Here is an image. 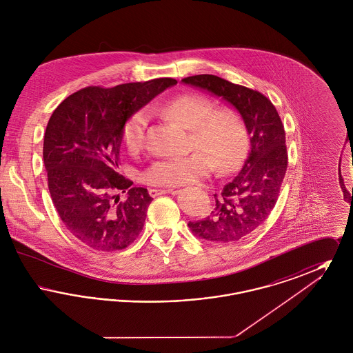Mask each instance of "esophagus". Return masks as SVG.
<instances>
[{"label":"esophagus","mask_w":353,"mask_h":353,"mask_svg":"<svg viewBox=\"0 0 353 353\" xmlns=\"http://www.w3.org/2000/svg\"><path fill=\"white\" fill-rule=\"evenodd\" d=\"M173 192V189H170V188H164V189H150V194H151L152 197H156V196H161V194H167V193H172Z\"/></svg>","instance_id":"obj_1"}]
</instances>
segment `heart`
<instances>
[{"label": "heart", "mask_w": 353, "mask_h": 353, "mask_svg": "<svg viewBox=\"0 0 353 353\" xmlns=\"http://www.w3.org/2000/svg\"><path fill=\"white\" fill-rule=\"evenodd\" d=\"M160 112L179 125L190 130V152L185 156L160 159L143 173V181L159 186L192 184L208 176L214 167L230 172L246 153V131L233 108H217L199 94H184L160 105ZM148 124V112L140 110L127 119L121 140L130 152L141 150Z\"/></svg>", "instance_id": "heart-1"}]
</instances>
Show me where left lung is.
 Listing matches in <instances>:
<instances>
[{"label": "left lung", "mask_w": 353, "mask_h": 353, "mask_svg": "<svg viewBox=\"0 0 353 353\" xmlns=\"http://www.w3.org/2000/svg\"><path fill=\"white\" fill-rule=\"evenodd\" d=\"M183 83L201 88L230 103L250 134V152L242 169L223 186L208 216L189 221L192 233L210 243L236 242L259 228L274 209L287 169L282 120L263 94L216 75L188 77Z\"/></svg>", "instance_id": "8db88e82"}]
</instances>
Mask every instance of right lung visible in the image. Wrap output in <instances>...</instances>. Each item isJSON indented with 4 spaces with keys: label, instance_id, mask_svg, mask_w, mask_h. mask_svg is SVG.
Here are the masks:
<instances>
[{
    "label": "right lung",
    "instance_id": "1",
    "mask_svg": "<svg viewBox=\"0 0 353 353\" xmlns=\"http://www.w3.org/2000/svg\"><path fill=\"white\" fill-rule=\"evenodd\" d=\"M177 83L172 78L90 85L52 112L43 139V163L52 203L68 232L99 252L130 246L141 233L151 196L119 174L121 128L141 107ZM118 191L128 193L119 202Z\"/></svg>",
    "mask_w": 353,
    "mask_h": 353
}]
</instances>
